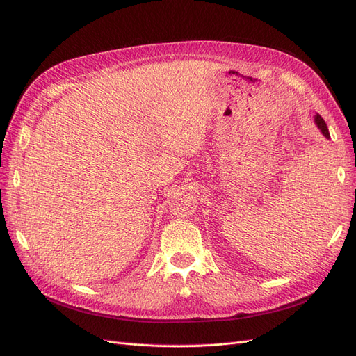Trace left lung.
I'll return each mask as SVG.
<instances>
[{
  "mask_svg": "<svg viewBox=\"0 0 356 356\" xmlns=\"http://www.w3.org/2000/svg\"><path fill=\"white\" fill-rule=\"evenodd\" d=\"M315 123H316V126L319 127V131L322 132V135H324L325 138H330V132H328L327 123L324 122V118H322L319 114H316V115H315Z\"/></svg>",
  "mask_w": 356,
  "mask_h": 356,
  "instance_id": "1",
  "label": "left lung"
}]
</instances>
